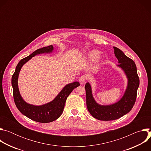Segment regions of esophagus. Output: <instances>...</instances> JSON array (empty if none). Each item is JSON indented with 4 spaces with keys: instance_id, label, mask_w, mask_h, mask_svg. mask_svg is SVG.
<instances>
[{
    "instance_id": "esophagus-1",
    "label": "esophagus",
    "mask_w": 151,
    "mask_h": 151,
    "mask_svg": "<svg viewBox=\"0 0 151 151\" xmlns=\"http://www.w3.org/2000/svg\"><path fill=\"white\" fill-rule=\"evenodd\" d=\"M87 76L85 75H83L79 78V81L81 84H83L86 82V81H87Z\"/></svg>"
}]
</instances>
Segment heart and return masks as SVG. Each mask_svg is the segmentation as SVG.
<instances>
[{
  "label": "heart",
  "mask_w": 151,
  "mask_h": 151,
  "mask_svg": "<svg viewBox=\"0 0 151 151\" xmlns=\"http://www.w3.org/2000/svg\"><path fill=\"white\" fill-rule=\"evenodd\" d=\"M99 57H100V52L97 51H92L89 54V58L91 61H95L97 60L99 58Z\"/></svg>",
  "instance_id": "obj_1"
}]
</instances>
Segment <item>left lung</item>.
<instances>
[{"label": "left lung", "mask_w": 151, "mask_h": 151, "mask_svg": "<svg viewBox=\"0 0 151 151\" xmlns=\"http://www.w3.org/2000/svg\"><path fill=\"white\" fill-rule=\"evenodd\" d=\"M114 49L119 63L117 66L123 70L128 79L127 87L122 97L114 104L101 105L95 101L90 83L87 82L85 86L88 111L94 118L100 121L117 119L130 112L135 103L139 86V78L135 63L119 48L114 47Z\"/></svg>", "instance_id": "8db88e82"}]
</instances>
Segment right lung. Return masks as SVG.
<instances>
[{
  "label": "right lung",
  "instance_id": "1",
  "mask_svg": "<svg viewBox=\"0 0 151 151\" xmlns=\"http://www.w3.org/2000/svg\"><path fill=\"white\" fill-rule=\"evenodd\" d=\"M53 50L52 45L45 47L36 50L28 57L23 58L18 63L15 71L12 76L11 83L14 100L18 109L21 114L32 120L42 123L51 122L58 119L63 112L68 97L80 85L78 82H74L66 85L52 101L43 105L35 106L26 103L23 100L21 96L18 86V78L21 68L33 57L40 54L51 53Z\"/></svg>",
  "mask_w": 151,
  "mask_h": 151
}]
</instances>
